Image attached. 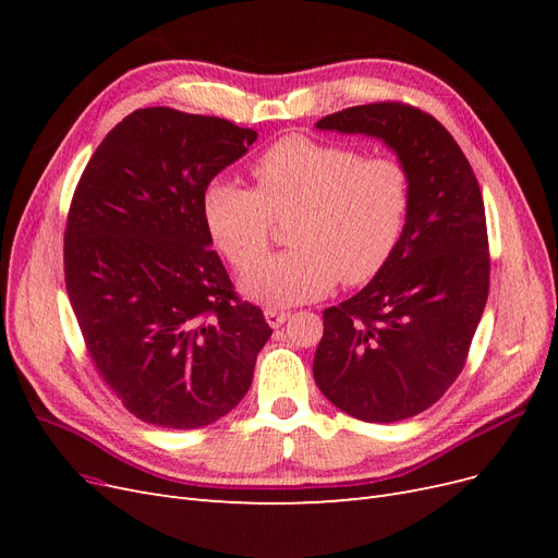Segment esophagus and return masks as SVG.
<instances>
[{"label":"esophagus","mask_w":558,"mask_h":558,"mask_svg":"<svg viewBox=\"0 0 558 558\" xmlns=\"http://www.w3.org/2000/svg\"><path fill=\"white\" fill-rule=\"evenodd\" d=\"M289 312H277V310H265V318H267V324L272 326V328H279V326H283L286 320H289Z\"/></svg>","instance_id":"1"}]
</instances>
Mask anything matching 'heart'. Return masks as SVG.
Wrapping results in <instances>:
<instances>
[{"instance_id": "1", "label": "heart", "mask_w": 558, "mask_h": 558, "mask_svg": "<svg viewBox=\"0 0 558 558\" xmlns=\"http://www.w3.org/2000/svg\"><path fill=\"white\" fill-rule=\"evenodd\" d=\"M256 191L214 181L205 221L234 269L246 272L288 220L293 250L264 262L244 291L267 307H293L326 295L335 281L373 279L396 251L412 207L408 167L391 156L291 134L251 167Z\"/></svg>"}]
</instances>
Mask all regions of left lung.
<instances>
[{"label":"left lung","instance_id":"left-lung-1","mask_svg":"<svg viewBox=\"0 0 558 558\" xmlns=\"http://www.w3.org/2000/svg\"><path fill=\"white\" fill-rule=\"evenodd\" d=\"M316 128L384 140L412 179L396 251L361 293L324 312L314 356L335 408L391 424L440 400L468 361L492 272L482 191L447 128L412 105L349 107Z\"/></svg>","mask_w":558,"mask_h":558}]
</instances>
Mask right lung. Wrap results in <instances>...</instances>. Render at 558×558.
I'll use <instances>...</instances> for the list:
<instances>
[{"label": "right lung", "instance_id": "right-lung-1", "mask_svg": "<svg viewBox=\"0 0 558 558\" xmlns=\"http://www.w3.org/2000/svg\"><path fill=\"white\" fill-rule=\"evenodd\" d=\"M258 132L170 107L118 123L66 214L64 283L99 377L144 424H214L272 335L209 248L205 191Z\"/></svg>", "mask_w": 558, "mask_h": 558}]
</instances>
